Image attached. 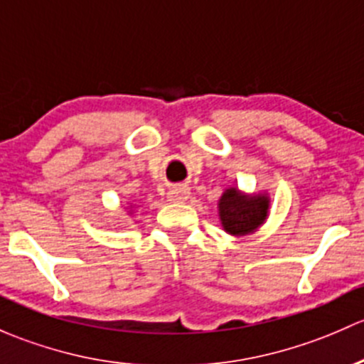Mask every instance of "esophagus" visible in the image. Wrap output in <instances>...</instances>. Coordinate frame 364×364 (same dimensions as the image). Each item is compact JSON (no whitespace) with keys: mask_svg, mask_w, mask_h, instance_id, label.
<instances>
[{"mask_svg":"<svg viewBox=\"0 0 364 364\" xmlns=\"http://www.w3.org/2000/svg\"><path fill=\"white\" fill-rule=\"evenodd\" d=\"M168 198H170V201H175V203H182V201L189 198V191L186 187H175V189L168 193Z\"/></svg>","mask_w":364,"mask_h":364,"instance_id":"34e87169","label":"esophagus"}]
</instances>
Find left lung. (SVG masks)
I'll return each mask as SVG.
<instances>
[{"mask_svg": "<svg viewBox=\"0 0 364 364\" xmlns=\"http://www.w3.org/2000/svg\"><path fill=\"white\" fill-rule=\"evenodd\" d=\"M268 212L266 196H243L237 189H228L219 201L223 226L231 235H247L263 224Z\"/></svg>", "mask_w": 364, "mask_h": 364, "instance_id": "1", "label": "left lung"}]
</instances>
